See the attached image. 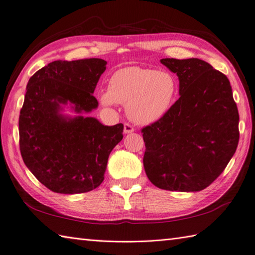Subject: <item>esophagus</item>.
Masks as SVG:
<instances>
[{
	"instance_id": "obj_1",
	"label": "esophagus",
	"mask_w": 255,
	"mask_h": 255,
	"mask_svg": "<svg viewBox=\"0 0 255 255\" xmlns=\"http://www.w3.org/2000/svg\"><path fill=\"white\" fill-rule=\"evenodd\" d=\"M134 132V128L129 125V123H125V133L129 134Z\"/></svg>"
}]
</instances>
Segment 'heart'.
Masks as SVG:
<instances>
[{"mask_svg": "<svg viewBox=\"0 0 255 255\" xmlns=\"http://www.w3.org/2000/svg\"><path fill=\"white\" fill-rule=\"evenodd\" d=\"M175 94L176 82L169 72L127 67L112 75L109 90L102 92L100 100L104 105H127L129 119L146 125L164 117Z\"/></svg>", "mask_w": 255, "mask_h": 255, "instance_id": "heart-1", "label": "heart"}]
</instances>
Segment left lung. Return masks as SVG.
I'll return each mask as SVG.
<instances>
[{
	"mask_svg": "<svg viewBox=\"0 0 255 255\" xmlns=\"http://www.w3.org/2000/svg\"><path fill=\"white\" fill-rule=\"evenodd\" d=\"M176 73L180 98L141 129L143 167L156 187L200 191L225 170L239 140V115L227 75L199 58H163Z\"/></svg>",
	"mask_w": 255,
	"mask_h": 255,
	"instance_id": "left-lung-1",
	"label": "left lung"
}]
</instances>
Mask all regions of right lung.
Segmentation results:
<instances>
[{
	"label": "right lung",
	"mask_w": 255,
	"mask_h": 255,
	"mask_svg": "<svg viewBox=\"0 0 255 255\" xmlns=\"http://www.w3.org/2000/svg\"><path fill=\"white\" fill-rule=\"evenodd\" d=\"M106 61L55 60L29 79L19 117L23 161L36 179L57 194H83L104 180L107 160L123 138V125L103 126L96 118L59 114L70 102L76 113L98 107L94 91Z\"/></svg>",
	"instance_id": "right-lung-1"
}]
</instances>
